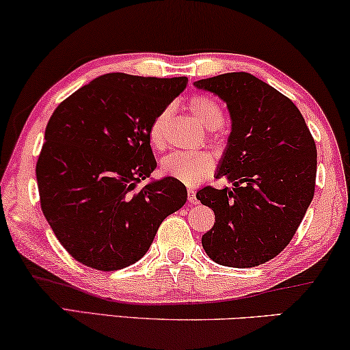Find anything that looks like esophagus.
<instances>
[{"instance_id":"esophagus-1","label":"esophagus","mask_w":350,"mask_h":350,"mask_svg":"<svg viewBox=\"0 0 350 350\" xmlns=\"http://www.w3.org/2000/svg\"><path fill=\"white\" fill-rule=\"evenodd\" d=\"M187 196H189V201L191 204H196L198 203V200H196V191L193 189H189L187 190Z\"/></svg>"}]
</instances>
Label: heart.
Segmentation results:
<instances>
[{
  "label": "heart",
  "mask_w": 350,
  "mask_h": 350,
  "mask_svg": "<svg viewBox=\"0 0 350 350\" xmlns=\"http://www.w3.org/2000/svg\"><path fill=\"white\" fill-rule=\"evenodd\" d=\"M187 106L191 114L206 128L214 131V137H219L217 126L224 122V112L219 103L204 95H193L189 98ZM171 119V107H165L149 126V141L155 149H163L166 146V126ZM161 173L173 177L185 185H195L204 177L213 174L214 159L208 152H173L161 160Z\"/></svg>",
  "instance_id": "heart-1"
}]
</instances>
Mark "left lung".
Wrapping results in <instances>:
<instances>
[{
    "label": "left lung",
    "instance_id": "obj_1",
    "mask_svg": "<svg viewBox=\"0 0 350 350\" xmlns=\"http://www.w3.org/2000/svg\"><path fill=\"white\" fill-rule=\"evenodd\" d=\"M228 106L231 135L213 185L196 193L214 211L201 243L215 263L252 268L287 247L316 190V141L292 100L249 72H226L195 83Z\"/></svg>",
    "mask_w": 350,
    "mask_h": 350
}]
</instances>
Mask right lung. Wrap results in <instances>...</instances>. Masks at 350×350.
Wrapping results in <instances>:
<instances>
[{
  "label": "right lung",
  "instance_id": "right-lung-1",
  "mask_svg": "<svg viewBox=\"0 0 350 350\" xmlns=\"http://www.w3.org/2000/svg\"><path fill=\"white\" fill-rule=\"evenodd\" d=\"M187 77L125 72L93 79L62 101L46 126L36 179L42 214L66 252L100 271L130 267L160 224L187 201L182 182L155 170L149 126Z\"/></svg>",
  "mask_w": 350,
  "mask_h": 350
}]
</instances>
